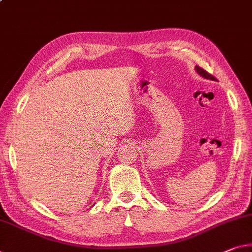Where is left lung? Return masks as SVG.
Wrapping results in <instances>:
<instances>
[{"label": "left lung", "instance_id": "left-lung-1", "mask_svg": "<svg viewBox=\"0 0 252 252\" xmlns=\"http://www.w3.org/2000/svg\"><path fill=\"white\" fill-rule=\"evenodd\" d=\"M195 69H196V71L197 73L202 76V77H204V78H207V79H212V81H217V78L214 77V76H212L211 74H209L207 73L206 70H204L203 68H201V67L199 66H195Z\"/></svg>", "mask_w": 252, "mask_h": 252}]
</instances>
